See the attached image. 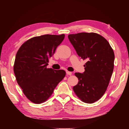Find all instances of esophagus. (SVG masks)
<instances>
[{"label": "esophagus", "instance_id": "34e87169", "mask_svg": "<svg viewBox=\"0 0 129 129\" xmlns=\"http://www.w3.org/2000/svg\"><path fill=\"white\" fill-rule=\"evenodd\" d=\"M66 73L67 74V75H69V76H71L72 75V73L71 72H69V71H67Z\"/></svg>", "mask_w": 129, "mask_h": 129}]
</instances>
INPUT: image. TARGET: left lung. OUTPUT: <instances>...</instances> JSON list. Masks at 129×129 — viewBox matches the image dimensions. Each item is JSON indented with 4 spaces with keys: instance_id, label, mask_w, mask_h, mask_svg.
<instances>
[{
    "instance_id": "left-lung-1",
    "label": "left lung",
    "mask_w": 129,
    "mask_h": 129,
    "mask_svg": "<svg viewBox=\"0 0 129 129\" xmlns=\"http://www.w3.org/2000/svg\"><path fill=\"white\" fill-rule=\"evenodd\" d=\"M68 39L78 56L87 61L84 72L75 73L78 82L73 89L82 101L94 103L108 86L114 69V52L108 41L97 34H71Z\"/></svg>"
}]
</instances>
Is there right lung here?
<instances>
[{"instance_id": "obj_1", "label": "right lung", "mask_w": 129, "mask_h": 129, "mask_svg": "<svg viewBox=\"0 0 129 129\" xmlns=\"http://www.w3.org/2000/svg\"><path fill=\"white\" fill-rule=\"evenodd\" d=\"M64 38V34L34 37L25 41L17 52L14 66L17 82L35 104L47 100L66 75L64 70L47 68L49 58Z\"/></svg>"}]
</instances>
